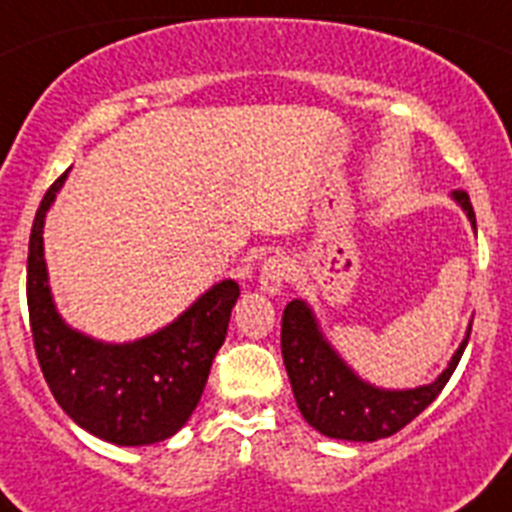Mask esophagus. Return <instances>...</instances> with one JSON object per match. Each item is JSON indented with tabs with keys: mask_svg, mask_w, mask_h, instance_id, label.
Returning <instances> with one entry per match:
<instances>
[{
	"mask_svg": "<svg viewBox=\"0 0 512 512\" xmlns=\"http://www.w3.org/2000/svg\"><path fill=\"white\" fill-rule=\"evenodd\" d=\"M289 279V261L282 256H271L264 261L259 271V287L266 295H279L284 287V282Z\"/></svg>",
	"mask_w": 512,
	"mask_h": 512,
	"instance_id": "esophagus-1",
	"label": "esophagus"
}]
</instances>
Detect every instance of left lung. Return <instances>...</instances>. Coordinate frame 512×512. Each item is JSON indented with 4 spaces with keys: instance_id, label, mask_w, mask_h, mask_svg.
Returning <instances> with one entry per match:
<instances>
[{
    "instance_id": "left-lung-1",
    "label": "left lung",
    "mask_w": 512,
    "mask_h": 512,
    "mask_svg": "<svg viewBox=\"0 0 512 512\" xmlns=\"http://www.w3.org/2000/svg\"><path fill=\"white\" fill-rule=\"evenodd\" d=\"M454 200L477 230L469 194L456 189ZM469 333L472 325L436 382L415 390H379L343 364L341 356L320 333L310 307L302 300H292L282 315V356L297 408L315 431L341 441H377L402 431L441 395L467 348Z\"/></svg>"
}]
</instances>
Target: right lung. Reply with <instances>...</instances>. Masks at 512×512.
I'll list each match as a JSON object with an SVG mask.
<instances>
[{"mask_svg":"<svg viewBox=\"0 0 512 512\" xmlns=\"http://www.w3.org/2000/svg\"><path fill=\"white\" fill-rule=\"evenodd\" d=\"M66 174L45 192L27 246V310L38 364L63 413L92 436L117 446L164 441L197 408L241 289L225 279L174 323L133 343H102L69 328L53 305L43 259L45 212Z\"/></svg>","mask_w":512,"mask_h":512,"instance_id":"1","label":"right lung"}]
</instances>
